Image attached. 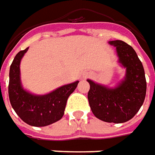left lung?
<instances>
[{
	"instance_id": "1",
	"label": "left lung",
	"mask_w": 155,
	"mask_h": 155,
	"mask_svg": "<svg viewBox=\"0 0 155 155\" xmlns=\"http://www.w3.org/2000/svg\"><path fill=\"white\" fill-rule=\"evenodd\" d=\"M116 47L118 63L126 69V75L114 87H109L87 80L90 84L88 101L93 114L108 123L130 120L143 104L147 83L142 62L135 50L122 41H110Z\"/></svg>"
}]
</instances>
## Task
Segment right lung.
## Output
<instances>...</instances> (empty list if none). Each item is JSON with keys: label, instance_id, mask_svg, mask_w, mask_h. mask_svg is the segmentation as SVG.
Listing matches in <instances>:
<instances>
[{"label": "right lung", "instance_id": "1", "mask_svg": "<svg viewBox=\"0 0 155 155\" xmlns=\"http://www.w3.org/2000/svg\"><path fill=\"white\" fill-rule=\"evenodd\" d=\"M29 47L15 56L10 66L8 95L12 108L20 119L32 126H46L62 119L66 103L79 81L64 85L44 95H35L22 86L20 63Z\"/></svg>", "mask_w": 155, "mask_h": 155}]
</instances>
